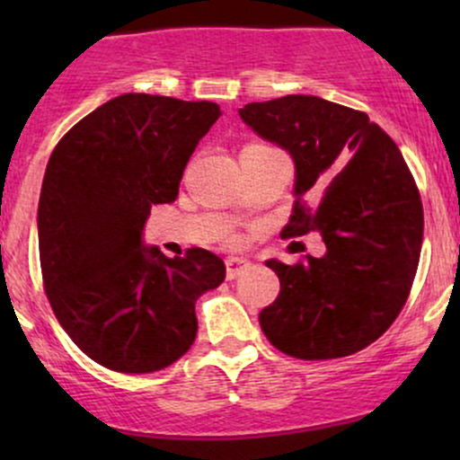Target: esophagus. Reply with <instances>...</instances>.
Returning a JSON list of instances; mask_svg holds the SVG:
<instances>
[{
	"label": "esophagus",
	"instance_id": "34e87169",
	"mask_svg": "<svg viewBox=\"0 0 460 460\" xmlns=\"http://www.w3.org/2000/svg\"><path fill=\"white\" fill-rule=\"evenodd\" d=\"M226 279H235L240 277L242 272H246L251 268V261L244 260V257H226Z\"/></svg>",
	"mask_w": 460,
	"mask_h": 460
}]
</instances>
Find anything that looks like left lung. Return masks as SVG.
Masks as SVG:
<instances>
[{"label":"left lung","instance_id":"left-lung-1","mask_svg":"<svg viewBox=\"0 0 460 460\" xmlns=\"http://www.w3.org/2000/svg\"><path fill=\"white\" fill-rule=\"evenodd\" d=\"M240 119L294 162L285 237L320 234L322 257L268 260L281 292L260 324L289 357L337 358L398 318L420 261L424 212L402 153L367 114L314 94L246 103Z\"/></svg>","mask_w":460,"mask_h":460}]
</instances>
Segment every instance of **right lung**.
Here are the masks:
<instances>
[{"label":"right lung","instance_id":"obj_1","mask_svg":"<svg viewBox=\"0 0 460 460\" xmlns=\"http://www.w3.org/2000/svg\"><path fill=\"white\" fill-rule=\"evenodd\" d=\"M220 114L212 102L120 94L68 129L47 162L36 218L45 292L99 366L149 374L175 363L197 337L194 303L225 281L214 252L166 257L142 240L151 208L177 199Z\"/></svg>","mask_w":460,"mask_h":460}]
</instances>
